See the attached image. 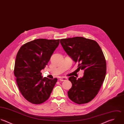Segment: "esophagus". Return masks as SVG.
<instances>
[{"mask_svg":"<svg viewBox=\"0 0 124 124\" xmlns=\"http://www.w3.org/2000/svg\"><path fill=\"white\" fill-rule=\"evenodd\" d=\"M67 80H68V78L67 77H61V78L59 79V80L61 81H66Z\"/></svg>","mask_w":124,"mask_h":124,"instance_id":"34e87169","label":"esophagus"}]
</instances>
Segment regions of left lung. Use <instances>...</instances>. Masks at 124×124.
Wrapping results in <instances>:
<instances>
[{"label":"left lung","mask_w":124,"mask_h":124,"mask_svg":"<svg viewBox=\"0 0 124 124\" xmlns=\"http://www.w3.org/2000/svg\"><path fill=\"white\" fill-rule=\"evenodd\" d=\"M66 53L75 62L78 68L84 70L83 77L77 79L71 76L72 87L68 92L74 102L87 103L98 94L106 74V62L102 51L95 40L77 37L60 39Z\"/></svg>","instance_id":"1"}]
</instances>
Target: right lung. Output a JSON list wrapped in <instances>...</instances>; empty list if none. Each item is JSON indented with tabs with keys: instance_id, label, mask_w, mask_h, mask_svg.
I'll return each mask as SVG.
<instances>
[{
	"instance_id": "right-lung-1",
	"label": "right lung",
	"mask_w": 124,
	"mask_h": 124,
	"mask_svg": "<svg viewBox=\"0 0 124 124\" xmlns=\"http://www.w3.org/2000/svg\"><path fill=\"white\" fill-rule=\"evenodd\" d=\"M59 40H33L21 46L16 55L14 74L17 85L23 97L33 104L47 101L57 81L43 78L40 71L47 65Z\"/></svg>"
}]
</instances>
